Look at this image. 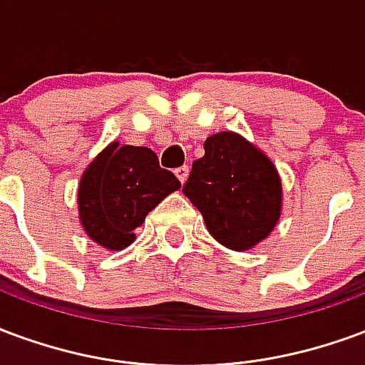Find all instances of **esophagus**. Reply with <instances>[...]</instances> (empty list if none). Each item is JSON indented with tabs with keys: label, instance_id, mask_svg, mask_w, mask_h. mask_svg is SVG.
I'll use <instances>...</instances> for the list:
<instances>
[{
	"label": "esophagus",
	"instance_id": "1",
	"mask_svg": "<svg viewBox=\"0 0 365 365\" xmlns=\"http://www.w3.org/2000/svg\"><path fill=\"white\" fill-rule=\"evenodd\" d=\"M188 173H190V169H188V167H186V165H182V167H179V169H177V171H175V175H177V179H179L180 182H182V185H185L186 179H188Z\"/></svg>",
	"mask_w": 365,
	"mask_h": 365
}]
</instances>
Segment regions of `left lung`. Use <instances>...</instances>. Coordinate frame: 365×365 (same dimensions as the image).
<instances>
[{
    "instance_id": "1",
    "label": "left lung",
    "mask_w": 365,
    "mask_h": 365,
    "mask_svg": "<svg viewBox=\"0 0 365 365\" xmlns=\"http://www.w3.org/2000/svg\"><path fill=\"white\" fill-rule=\"evenodd\" d=\"M204 151L182 192L217 243L237 252L255 249L280 222L284 192L276 165L237 132L212 134Z\"/></svg>"
}]
</instances>
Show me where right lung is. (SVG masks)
<instances>
[{
    "label": "right lung",
    "instance_id": "1",
    "mask_svg": "<svg viewBox=\"0 0 365 365\" xmlns=\"http://www.w3.org/2000/svg\"><path fill=\"white\" fill-rule=\"evenodd\" d=\"M179 188V179L159 167L150 148L110 142L81 175L79 223L93 243L122 251L135 241L145 215Z\"/></svg>",
    "mask_w": 365,
    "mask_h": 365
}]
</instances>
